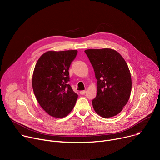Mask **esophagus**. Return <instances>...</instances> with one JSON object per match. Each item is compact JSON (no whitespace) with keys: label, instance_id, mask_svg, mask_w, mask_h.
<instances>
[{"label":"esophagus","instance_id":"34e87169","mask_svg":"<svg viewBox=\"0 0 160 160\" xmlns=\"http://www.w3.org/2000/svg\"><path fill=\"white\" fill-rule=\"evenodd\" d=\"M80 94H81V95H84V93H86V90H82V91H80Z\"/></svg>","mask_w":160,"mask_h":160}]
</instances>
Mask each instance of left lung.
Instances as JSON below:
<instances>
[{"mask_svg":"<svg viewBox=\"0 0 160 160\" xmlns=\"http://www.w3.org/2000/svg\"><path fill=\"white\" fill-rule=\"evenodd\" d=\"M92 65L97 79V96L92 105L100 116H116L127 104L132 89V79L123 58L110 48L84 51Z\"/></svg>","mask_w":160,"mask_h":160,"instance_id":"obj_1","label":"left lung"}]
</instances>
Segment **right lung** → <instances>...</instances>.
I'll return each instance as SVG.
<instances>
[{
	"mask_svg": "<svg viewBox=\"0 0 160 160\" xmlns=\"http://www.w3.org/2000/svg\"><path fill=\"white\" fill-rule=\"evenodd\" d=\"M77 50L48 51L37 61L32 76L36 99L42 109L52 117L67 116L76 105L78 96L68 82L69 68Z\"/></svg>",
	"mask_w": 160,
	"mask_h": 160,
	"instance_id": "1",
	"label": "right lung"
}]
</instances>
